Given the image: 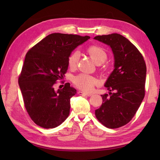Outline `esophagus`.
Listing matches in <instances>:
<instances>
[{
    "instance_id": "1",
    "label": "esophagus",
    "mask_w": 160,
    "mask_h": 160,
    "mask_svg": "<svg viewBox=\"0 0 160 160\" xmlns=\"http://www.w3.org/2000/svg\"><path fill=\"white\" fill-rule=\"evenodd\" d=\"M78 93L79 95H82V96H88V97H90L91 96V93H84V92H82V91H79L78 92Z\"/></svg>"
}]
</instances>
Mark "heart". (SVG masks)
I'll list each match as a JSON object with an SVG mask.
<instances>
[{"mask_svg": "<svg viewBox=\"0 0 160 160\" xmlns=\"http://www.w3.org/2000/svg\"><path fill=\"white\" fill-rule=\"evenodd\" d=\"M87 53L89 57L97 64L104 63L107 58V53L102 47L92 45L87 49ZM80 59V53L77 51L71 53L68 58V66L71 69H75L78 66ZM73 84L78 89L85 92L93 89L94 86L98 83L95 77L85 73H80L73 78Z\"/></svg>", "mask_w": 160, "mask_h": 160, "instance_id": "obj_1", "label": "heart"}]
</instances>
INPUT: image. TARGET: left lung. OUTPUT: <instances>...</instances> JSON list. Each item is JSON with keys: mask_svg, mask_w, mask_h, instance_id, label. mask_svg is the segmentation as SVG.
Listing matches in <instances>:
<instances>
[{"mask_svg": "<svg viewBox=\"0 0 160 160\" xmlns=\"http://www.w3.org/2000/svg\"><path fill=\"white\" fill-rule=\"evenodd\" d=\"M94 38L109 45L115 58V69L104 85L109 94L102 95V104L95 114L104 127L120 128L132 120L144 99L147 66L140 51L123 36L111 33Z\"/></svg>", "mask_w": 160, "mask_h": 160, "instance_id": "8db88e82", "label": "left lung"}]
</instances>
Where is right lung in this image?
Returning a JSON list of instances; mask_svg holds the SVG:
<instances>
[{
    "instance_id": "add662e5",
    "label": "right lung",
    "mask_w": 160,
    "mask_h": 160,
    "mask_svg": "<svg viewBox=\"0 0 160 160\" xmlns=\"http://www.w3.org/2000/svg\"><path fill=\"white\" fill-rule=\"evenodd\" d=\"M89 38L88 36L53 33L27 53L18 84L26 111L39 127L55 128L69 116L70 99L76 90L69 82L58 91L54 85L67 73L71 52Z\"/></svg>"
}]
</instances>
